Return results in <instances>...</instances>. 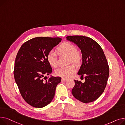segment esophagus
I'll return each mask as SVG.
<instances>
[{"label": "esophagus", "mask_w": 125, "mask_h": 125, "mask_svg": "<svg viewBox=\"0 0 125 125\" xmlns=\"http://www.w3.org/2000/svg\"><path fill=\"white\" fill-rule=\"evenodd\" d=\"M68 79H65V78H62V81H67Z\"/></svg>", "instance_id": "obj_1"}]
</instances>
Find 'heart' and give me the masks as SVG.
<instances>
[{"instance_id": "b5f03b06", "label": "heart", "mask_w": 125, "mask_h": 125, "mask_svg": "<svg viewBox=\"0 0 125 125\" xmlns=\"http://www.w3.org/2000/svg\"><path fill=\"white\" fill-rule=\"evenodd\" d=\"M60 52L70 56L71 62L77 63L79 61V57L77 55L78 51L77 47L70 43L62 44L57 48ZM47 61L52 67H56L57 65V53L54 50H51L47 55ZM75 72V68L73 65L67 67H60L55 71L57 76L63 78L70 77Z\"/></svg>"}]
</instances>
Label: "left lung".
<instances>
[{"instance_id":"obj_1","label":"left lung","mask_w":125,"mask_h":125,"mask_svg":"<svg viewBox=\"0 0 125 125\" xmlns=\"http://www.w3.org/2000/svg\"><path fill=\"white\" fill-rule=\"evenodd\" d=\"M67 39L74 43L80 49L82 63L78 72L85 77L82 83L74 80L75 85L72 94L84 103L96 100L104 91L109 76V67L102 48L93 39L83 36H69Z\"/></svg>"}]
</instances>
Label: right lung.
<instances>
[{"label": "right lung", "mask_w": 125, "mask_h": 125, "mask_svg": "<svg viewBox=\"0 0 125 125\" xmlns=\"http://www.w3.org/2000/svg\"><path fill=\"white\" fill-rule=\"evenodd\" d=\"M61 40L59 37L34 38L24 43L17 53L14 79L22 97L34 107L42 108L50 104L61 81L60 77L51 76L48 79L44 77L52 71L47 55Z\"/></svg>", "instance_id": "right-lung-1"}]
</instances>
